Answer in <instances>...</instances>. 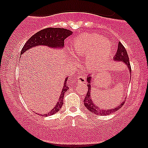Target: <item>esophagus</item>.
I'll return each instance as SVG.
<instances>
[{
  "instance_id": "34e87169",
  "label": "esophagus",
  "mask_w": 148,
  "mask_h": 148,
  "mask_svg": "<svg viewBox=\"0 0 148 148\" xmlns=\"http://www.w3.org/2000/svg\"><path fill=\"white\" fill-rule=\"evenodd\" d=\"M86 82V76L80 75V76L78 77L77 83H79V84H84V83Z\"/></svg>"
}]
</instances>
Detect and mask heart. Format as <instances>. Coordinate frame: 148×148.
Wrapping results in <instances>:
<instances>
[{
    "label": "heart",
    "instance_id": "heart-1",
    "mask_svg": "<svg viewBox=\"0 0 148 148\" xmlns=\"http://www.w3.org/2000/svg\"><path fill=\"white\" fill-rule=\"evenodd\" d=\"M72 48L76 54H88L86 63L89 68L104 61L109 51L105 38L96 34L79 36L73 42Z\"/></svg>",
    "mask_w": 148,
    "mask_h": 148
}]
</instances>
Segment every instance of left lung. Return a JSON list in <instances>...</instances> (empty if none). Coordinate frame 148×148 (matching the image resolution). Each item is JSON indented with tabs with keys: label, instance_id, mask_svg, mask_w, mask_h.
Listing matches in <instances>:
<instances>
[{
	"label": "left lung",
	"instance_id": "8db88e82",
	"mask_svg": "<svg viewBox=\"0 0 148 148\" xmlns=\"http://www.w3.org/2000/svg\"><path fill=\"white\" fill-rule=\"evenodd\" d=\"M114 59L116 61H122L127 65V67L129 69V71H130L131 76V68L130 65V61H129V58L128 56V54H127V50L121 42H119L118 44V49H117L116 53L114 56ZM87 81H88V92L87 93L86 97L84 100V105L86 107L87 109L90 111L92 113H94L95 114L97 115H108L110 114L111 113L116 112L120 109L123 104H125V102H122V103L120 105L116 108L112 109H104V108H98V106L95 104V103L92 100V95H91V81H92V77L89 76L87 77ZM124 101V100H123Z\"/></svg>",
	"mask_w": 148,
	"mask_h": 148
}]
</instances>
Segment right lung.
Returning <instances> with one entry per match:
<instances>
[{"label": "right lung", "mask_w": 148, "mask_h": 148, "mask_svg": "<svg viewBox=\"0 0 148 148\" xmlns=\"http://www.w3.org/2000/svg\"><path fill=\"white\" fill-rule=\"evenodd\" d=\"M73 32L69 29H64V28L57 27H48L46 29L40 30L32 36L29 40L26 42L25 45L23 46L21 51V54H23L25 51L30 48L36 47L37 46H46L52 48H62L64 46V41L66 38L71 36ZM67 79H65L64 82V86L62 87L59 100L56 103L54 108L48 112V114H43L44 116H47L48 115H52L60 110L63 104L64 95L66 91L68 90L69 87L67 86Z\"/></svg>", "instance_id": "1"}]
</instances>
